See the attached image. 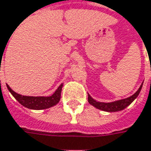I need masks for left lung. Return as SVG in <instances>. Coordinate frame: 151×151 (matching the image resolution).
Masks as SVG:
<instances>
[{"label": "left lung", "instance_id": "obj_1", "mask_svg": "<svg viewBox=\"0 0 151 151\" xmlns=\"http://www.w3.org/2000/svg\"><path fill=\"white\" fill-rule=\"evenodd\" d=\"M142 86H143V84L141 85L139 89L137 90L132 96H130L127 99H124L117 100V101L111 102V103H103V102H98V101L94 100L90 95H88V102L91 105H93L94 107H96L99 110L104 111H108V112L119 111H122L124 108H126L128 105H130V104L137 99V97L139 95V92L142 89Z\"/></svg>", "mask_w": 151, "mask_h": 151}]
</instances>
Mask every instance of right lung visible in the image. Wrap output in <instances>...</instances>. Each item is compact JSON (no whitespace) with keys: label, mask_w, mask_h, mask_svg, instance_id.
<instances>
[{"label":"right lung","mask_w":151,"mask_h":151,"mask_svg":"<svg viewBox=\"0 0 151 151\" xmlns=\"http://www.w3.org/2000/svg\"><path fill=\"white\" fill-rule=\"evenodd\" d=\"M63 84H61L58 89L55 91V92L49 97H31V96H22L21 94L16 93L14 91L7 85L8 91L11 92V94L15 98V99L21 104L23 106L32 109V110H43L50 108L60 102V95Z\"/></svg>","instance_id":"obj_1"}]
</instances>
